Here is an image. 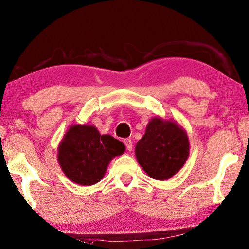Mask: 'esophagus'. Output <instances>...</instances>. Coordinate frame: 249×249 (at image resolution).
<instances>
[{
    "mask_svg": "<svg viewBox=\"0 0 249 249\" xmlns=\"http://www.w3.org/2000/svg\"><path fill=\"white\" fill-rule=\"evenodd\" d=\"M124 145H125V147H127V150L128 151H132V141L130 140V139H124Z\"/></svg>",
    "mask_w": 249,
    "mask_h": 249,
    "instance_id": "34e87169",
    "label": "esophagus"
}]
</instances>
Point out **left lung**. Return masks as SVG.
Wrapping results in <instances>:
<instances>
[{"mask_svg":"<svg viewBox=\"0 0 249 249\" xmlns=\"http://www.w3.org/2000/svg\"><path fill=\"white\" fill-rule=\"evenodd\" d=\"M139 164L150 177L165 180L184 166L189 156L187 133L175 122L153 118L137 143Z\"/></svg>","mask_w":249,"mask_h":249,"instance_id":"left-lung-1","label":"left lung"}]
</instances>
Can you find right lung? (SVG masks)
<instances>
[{"label": "right lung", "mask_w": 249, "mask_h": 249, "mask_svg": "<svg viewBox=\"0 0 249 249\" xmlns=\"http://www.w3.org/2000/svg\"><path fill=\"white\" fill-rule=\"evenodd\" d=\"M124 150V143L108 134L100 136L94 125L76 124L59 145L58 160L70 180L90 186L102 179L109 162Z\"/></svg>", "instance_id": "add662e5"}]
</instances>
